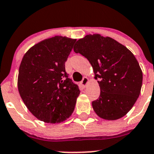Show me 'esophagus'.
<instances>
[{
	"instance_id": "34e87169",
	"label": "esophagus",
	"mask_w": 154,
	"mask_h": 154,
	"mask_svg": "<svg viewBox=\"0 0 154 154\" xmlns=\"http://www.w3.org/2000/svg\"><path fill=\"white\" fill-rule=\"evenodd\" d=\"M88 79L86 77H83V80L80 82V84H81L83 87H85L87 84H88Z\"/></svg>"
}]
</instances>
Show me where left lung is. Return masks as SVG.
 <instances>
[{
    "mask_svg": "<svg viewBox=\"0 0 154 154\" xmlns=\"http://www.w3.org/2000/svg\"><path fill=\"white\" fill-rule=\"evenodd\" d=\"M74 52L89 61L100 88L92 102L96 114L114 121L132 109L141 92L142 71L133 53L110 37L87 35L76 42Z\"/></svg>",
    "mask_w": 154,
    "mask_h": 154,
    "instance_id": "left-lung-1",
    "label": "left lung"
}]
</instances>
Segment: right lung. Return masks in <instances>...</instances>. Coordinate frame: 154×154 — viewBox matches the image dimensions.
<instances>
[{
	"label": "right lung",
	"instance_id": "obj_1",
	"mask_svg": "<svg viewBox=\"0 0 154 154\" xmlns=\"http://www.w3.org/2000/svg\"><path fill=\"white\" fill-rule=\"evenodd\" d=\"M76 39L57 36L27 51L18 70L20 96L31 113L47 123H60L71 116L80 94L68 78L65 63Z\"/></svg>",
	"mask_w": 154,
	"mask_h": 154
}]
</instances>
